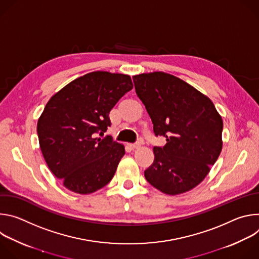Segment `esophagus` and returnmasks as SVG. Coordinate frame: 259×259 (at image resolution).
Returning <instances> with one entry per match:
<instances>
[{
    "mask_svg": "<svg viewBox=\"0 0 259 259\" xmlns=\"http://www.w3.org/2000/svg\"><path fill=\"white\" fill-rule=\"evenodd\" d=\"M128 145H129V147H130L131 150H137V149H139V147H140L139 143H130Z\"/></svg>",
    "mask_w": 259,
    "mask_h": 259,
    "instance_id": "34e87169",
    "label": "esophagus"
}]
</instances>
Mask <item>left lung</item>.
I'll use <instances>...</instances> for the list:
<instances>
[{"label":"left lung","mask_w":259,"mask_h":259,"mask_svg":"<svg viewBox=\"0 0 259 259\" xmlns=\"http://www.w3.org/2000/svg\"><path fill=\"white\" fill-rule=\"evenodd\" d=\"M133 82L155 135L167 141L154 147V163L144 171L145 179L167 195L193 190L220 155L223 119L206 95L169 73H141Z\"/></svg>","instance_id":"obj_1"}]
</instances>
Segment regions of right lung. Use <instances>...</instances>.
<instances>
[{
	"label": "right lung",
	"mask_w": 259,
	"mask_h": 259,
	"mask_svg": "<svg viewBox=\"0 0 259 259\" xmlns=\"http://www.w3.org/2000/svg\"><path fill=\"white\" fill-rule=\"evenodd\" d=\"M132 88L128 75L93 71L47 102L36 132L49 169L67 190L91 194L114 177L125 149L102 136L110 126L109 112Z\"/></svg>",
	"instance_id": "1"
}]
</instances>
